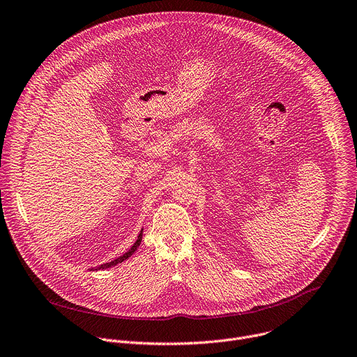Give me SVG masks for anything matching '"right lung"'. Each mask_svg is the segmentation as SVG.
Wrapping results in <instances>:
<instances>
[{"instance_id":"right-lung-1","label":"right lung","mask_w":357,"mask_h":357,"mask_svg":"<svg viewBox=\"0 0 357 357\" xmlns=\"http://www.w3.org/2000/svg\"><path fill=\"white\" fill-rule=\"evenodd\" d=\"M142 238H143V229L140 231V234H139V238H137V241L135 243V245L125 254V255H122V257H119V258H116L114 261H112V262H107V264H103V265H100V266H98L95 271H99V269H106V268H110V266H114V265H117V264H122L123 261H126L128 258H130L135 252H136V250L140 247V244H142ZM91 271H93V269H91Z\"/></svg>"}]
</instances>
